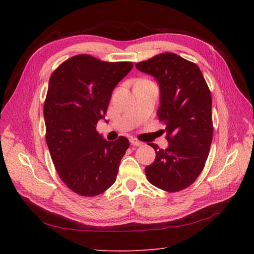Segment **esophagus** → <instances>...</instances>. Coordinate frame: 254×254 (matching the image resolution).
Instances as JSON below:
<instances>
[{
    "instance_id": "1",
    "label": "esophagus",
    "mask_w": 254,
    "mask_h": 254,
    "mask_svg": "<svg viewBox=\"0 0 254 254\" xmlns=\"http://www.w3.org/2000/svg\"><path fill=\"white\" fill-rule=\"evenodd\" d=\"M130 142H131L132 145H134V146H141V145L143 144L141 141H138V139L135 138V137L130 138Z\"/></svg>"
}]
</instances>
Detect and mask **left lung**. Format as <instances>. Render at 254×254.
Wrapping results in <instances>:
<instances>
[{"instance_id": "obj_1", "label": "left lung", "mask_w": 254, "mask_h": 254, "mask_svg": "<svg viewBox=\"0 0 254 254\" xmlns=\"http://www.w3.org/2000/svg\"><path fill=\"white\" fill-rule=\"evenodd\" d=\"M138 71L157 80L160 90L159 121L166 124L169 145L156 152L145 168L147 180L168 192L191 186L201 174L213 139L212 97L195 63L166 52L135 64Z\"/></svg>"}]
</instances>
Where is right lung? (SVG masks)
Masks as SVG:
<instances>
[{
	"mask_svg": "<svg viewBox=\"0 0 254 254\" xmlns=\"http://www.w3.org/2000/svg\"><path fill=\"white\" fill-rule=\"evenodd\" d=\"M132 67V62L78 55L51 75L44 106L46 141L59 177L79 195H98L117 179L130 143L124 136L107 141L96 126L105 119L113 89Z\"/></svg>",
	"mask_w": 254,
	"mask_h": 254,
	"instance_id": "add662e5",
	"label": "right lung"
}]
</instances>
